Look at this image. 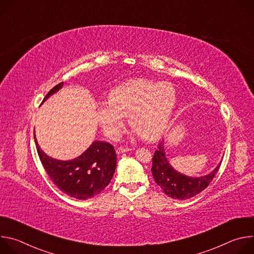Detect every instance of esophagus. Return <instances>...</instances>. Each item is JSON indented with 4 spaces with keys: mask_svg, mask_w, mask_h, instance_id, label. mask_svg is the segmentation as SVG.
<instances>
[{
    "mask_svg": "<svg viewBox=\"0 0 254 254\" xmlns=\"http://www.w3.org/2000/svg\"><path fill=\"white\" fill-rule=\"evenodd\" d=\"M128 151H131L130 148H124V147H120L117 149V154H123V153H126V152H128Z\"/></svg>",
    "mask_w": 254,
    "mask_h": 254,
    "instance_id": "34e87169",
    "label": "esophagus"
}]
</instances>
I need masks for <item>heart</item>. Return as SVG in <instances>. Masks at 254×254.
Instances as JSON below:
<instances>
[{
    "label": "heart",
    "mask_w": 254,
    "mask_h": 254,
    "mask_svg": "<svg viewBox=\"0 0 254 254\" xmlns=\"http://www.w3.org/2000/svg\"><path fill=\"white\" fill-rule=\"evenodd\" d=\"M176 102V91L171 84L136 78L113 89L110 100L100 101L96 119L105 135L117 139L129 115L134 133L156 139L167 129Z\"/></svg>",
    "instance_id": "1"
}]
</instances>
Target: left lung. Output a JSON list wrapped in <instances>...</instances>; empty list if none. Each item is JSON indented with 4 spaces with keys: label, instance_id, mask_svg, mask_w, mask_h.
Masks as SVG:
<instances>
[{
    "label": "left lung",
    "instance_id": "8db88e82",
    "mask_svg": "<svg viewBox=\"0 0 254 254\" xmlns=\"http://www.w3.org/2000/svg\"><path fill=\"white\" fill-rule=\"evenodd\" d=\"M220 165L221 162L212 172L204 176H186L171 166L166 157L165 140H162L154 154L152 174L156 183L166 195L173 199L186 200L196 196L209 186L216 173L218 172Z\"/></svg>",
    "mask_w": 254,
    "mask_h": 254
}]
</instances>
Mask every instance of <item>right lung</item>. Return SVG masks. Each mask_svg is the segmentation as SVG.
Segmentation results:
<instances>
[{
	"mask_svg": "<svg viewBox=\"0 0 254 254\" xmlns=\"http://www.w3.org/2000/svg\"><path fill=\"white\" fill-rule=\"evenodd\" d=\"M63 82L53 87L42 103L59 91ZM36 148L40 161L52 182L66 195L78 200H86L99 194L108 184L117 168V154L111 143L94 140L80 156L69 161H61L46 155L38 144Z\"/></svg>",
	"mask_w": 254,
	"mask_h": 254,
	"instance_id": "obj_1",
	"label": "right lung"
}]
</instances>
